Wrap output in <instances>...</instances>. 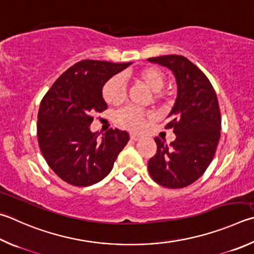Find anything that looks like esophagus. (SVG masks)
<instances>
[{"instance_id":"esophagus-1","label":"esophagus","mask_w":254,"mask_h":254,"mask_svg":"<svg viewBox=\"0 0 254 254\" xmlns=\"http://www.w3.org/2000/svg\"><path fill=\"white\" fill-rule=\"evenodd\" d=\"M130 139L133 140V141H139V140L142 139V136L135 134V133H131V134H130Z\"/></svg>"}]
</instances>
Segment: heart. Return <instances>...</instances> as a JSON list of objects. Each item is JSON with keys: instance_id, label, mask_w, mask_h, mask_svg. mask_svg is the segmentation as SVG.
Wrapping results in <instances>:
<instances>
[{"instance_id": "heart-1", "label": "heart", "mask_w": 254, "mask_h": 254, "mask_svg": "<svg viewBox=\"0 0 254 254\" xmlns=\"http://www.w3.org/2000/svg\"><path fill=\"white\" fill-rule=\"evenodd\" d=\"M135 79L145 85L152 92H159L165 84V75L160 68L155 66H145L136 72ZM160 94L155 98L160 99ZM103 98L110 104H120L126 99V85L121 75L111 77L103 87ZM152 117L151 113L143 112L134 108H127L118 114V121L122 127L130 130H141L146 119Z\"/></svg>"}]
</instances>
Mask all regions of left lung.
Here are the masks:
<instances>
[{
  "label": "left lung",
  "mask_w": 254,
  "mask_h": 254,
  "mask_svg": "<svg viewBox=\"0 0 254 254\" xmlns=\"http://www.w3.org/2000/svg\"><path fill=\"white\" fill-rule=\"evenodd\" d=\"M147 61L170 68L178 85L177 99L165 126L173 128L177 137L170 145L155 137L158 149L147 169L160 186L188 187L204 173L218 146L221 131L218 98L204 73L182 55H163Z\"/></svg>",
  "instance_id": "left-lung-1"
}]
</instances>
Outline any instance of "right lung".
Segmentation results:
<instances>
[{"label": "right lung", "instance_id": "right-lung-1", "mask_svg": "<svg viewBox=\"0 0 254 254\" xmlns=\"http://www.w3.org/2000/svg\"><path fill=\"white\" fill-rule=\"evenodd\" d=\"M132 62L83 60L63 73L41 101L38 140L49 167L63 181L76 187L100 182L130 140L127 131L92 132L95 112L108 109L105 83Z\"/></svg>", "mask_w": 254, "mask_h": 254}]
</instances>
